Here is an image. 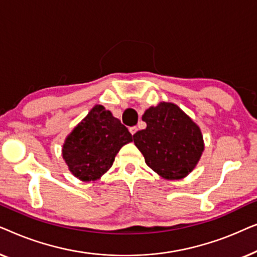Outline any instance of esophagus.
Returning <instances> with one entry per match:
<instances>
[{
  "instance_id": "34e87169",
  "label": "esophagus",
  "mask_w": 257,
  "mask_h": 257,
  "mask_svg": "<svg viewBox=\"0 0 257 257\" xmlns=\"http://www.w3.org/2000/svg\"><path fill=\"white\" fill-rule=\"evenodd\" d=\"M128 130H130V132H131V135L133 136V135H136L137 131H138V127H137V126H132V127H130Z\"/></svg>"
}]
</instances>
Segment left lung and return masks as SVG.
Here are the masks:
<instances>
[{"instance_id":"1","label":"left lung","mask_w":257,"mask_h":257,"mask_svg":"<svg viewBox=\"0 0 257 257\" xmlns=\"http://www.w3.org/2000/svg\"><path fill=\"white\" fill-rule=\"evenodd\" d=\"M146 128L133 142L147 166L167 180H179L194 170L205 149L201 130L178 105L160 103L143 114Z\"/></svg>"}]
</instances>
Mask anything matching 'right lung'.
I'll return each instance as SVG.
<instances>
[{
	"label": "right lung",
	"instance_id": "add662e5",
	"mask_svg": "<svg viewBox=\"0 0 257 257\" xmlns=\"http://www.w3.org/2000/svg\"><path fill=\"white\" fill-rule=\"evenodd\" d=\"M132 140L119 119L96 105L66 137L63 159L79 180L94 181L110 170L119 150Z\"/></svg>",
	"mask_w": 257,
	"mask_h": 257
}]
</instances>
